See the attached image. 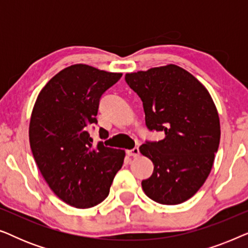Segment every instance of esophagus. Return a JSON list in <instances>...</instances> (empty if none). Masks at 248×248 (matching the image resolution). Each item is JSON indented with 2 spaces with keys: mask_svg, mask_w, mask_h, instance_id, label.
I'll list each match as a JSON object with an SVG mask.
<instances>
[{
  "mask_svg": "<svg viewBox=\"0 0 248 248\" xmlns=\"http://www.w3.org/2000/svg\"><path fill=\"white\" fill-rule=\"evenodd\" d=\"M126 152L130 157H134V158L139 157V155H140V150H139V148H134L132 149V150H127Z\"/></svg>",
  "mask_w": 248,
  "mask_h": 248,
  "instance_id": "1",
  "label": "esophagus"
}]
</instances>
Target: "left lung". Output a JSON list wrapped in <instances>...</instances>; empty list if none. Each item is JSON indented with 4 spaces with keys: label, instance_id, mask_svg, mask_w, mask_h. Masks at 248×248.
I'll use <instances>...</instances> for the list:
<instances>
[{
    "label": "left lung",
    "instance_id": "8db88e82",
    "mask_svg": "<svg viewBox=\"0 0 248 248\" xmlns=\"http://www.w3.org/2000/svg\"><path fill=\"white\" fill-rule=\"evenodd\" d=\"M125 81L143 103L147 127L165 132L140 147L155 166L142 181L145 195L167 205L187 201L204 184L219 148V115L209 91L175 64L126 73Z\"/></svg>",
    "mask_w": 248,
    "mask_h": 248
}]
</instances>
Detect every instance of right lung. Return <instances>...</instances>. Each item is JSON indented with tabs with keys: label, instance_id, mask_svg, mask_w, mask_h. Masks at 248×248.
I'll list each match as a JSON object with an SVG mask.
<instances>
[{
	"label": "right lung",
	"instance_id": "add662e5",
	"mask_svg": "<svg viewBox=\"0 0 248 248\" xmlns=\"http://www.w3.org/2000/svg\"><path fill=\"white\" fill-rule=\"evenodd\" d=\"M122 73L86 64L60 71L40 91L32 108L29 141L44 179L55 195L78 209L99 204L109 194L125 151L93 144L88 126L97 124L99 100ZM100 135L107 138L100 127Z\"/></svg>",
	"mask_w": 248,
	"mask_h": 248
}]
</instances>
